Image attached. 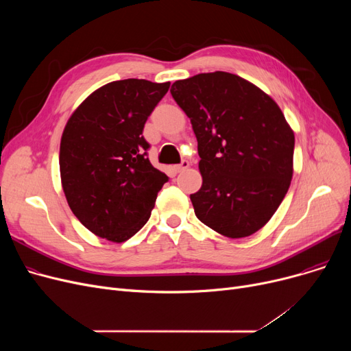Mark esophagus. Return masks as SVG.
<instances>
[{
    "label": "esophagus",
    "mask_w": 351,
    "mask_h": 351,
    "mask_svg": "<svg viewBox=\"0 0 351 351\" xmlns=\"http://www.w3.org/2000/svg\"><path fill=\"white\" fill-rule=\"evenodd\" d=\"M186 168H189V160L188 159H183L179 165H175L176 172H182V171H185Z\"/></svg>",
    "instance_id": "esophagus-1"
}]
</instances>
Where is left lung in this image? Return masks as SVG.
<instances>
[{"mask_svg":"<svg viewBox=\"0 0 351 351\" xmlns=\"http://www.w3.org/2000/svg\"><path fill=\"white\" fill-rule=\"evenodd\" d=\"M171 94L197 139L204 183L191 195L197 219L232 239L262 229L293 175L294 134L278 104L223 71L176 81Z\"/></svg>","mask_w":351,"mask_h":351,"instance_id":"1","label":"left lung"}]
</instances>
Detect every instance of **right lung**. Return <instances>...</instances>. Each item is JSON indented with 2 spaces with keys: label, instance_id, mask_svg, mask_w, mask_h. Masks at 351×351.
I'll use <instances>...</instances> for the list:
<instances>
[{
  "label": "right lung",
  "instance_id": "right-lung-1",
  "mask_svg": "<svg viewBox=\"0 0 351 351\" xmlns=\"http://www.w3.org/2000/svg\"><path fill=\"white\" fill-rule=\"evenodd\" d=\"M169 82H109L69 118L61 139L60 169L72 213L99 237L125 242L151 216L169 178L147 158L143 128Z\"/></svg>",
  "mask_w": 351,
  "mask_h": 351
}]
</instances>
